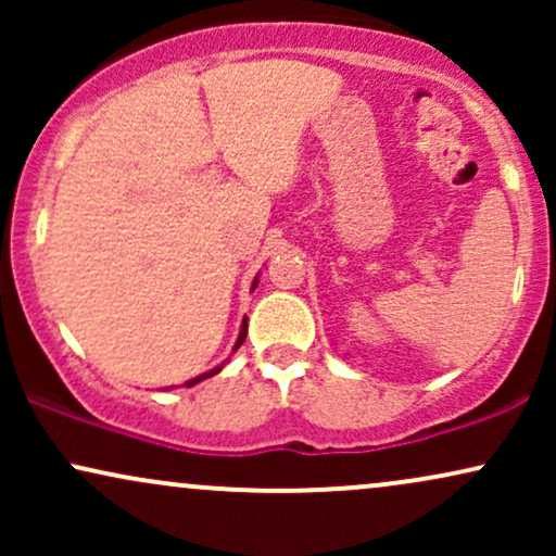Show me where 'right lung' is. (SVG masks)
<instances>
[{"mask_svg":"<svg viewBox=\"0 0 556 556\" xmlns=\"http://www.w3.org/2000/svg\"><path fill=\"white\" fill-rule=\"evenodd\" d=\"M256 282H258V279H256ZM256 282H253V287H256ZM245 334H248V324H242V329H240V337H238V342H235V350H238V348H240V344H242V342H245ZM222 366H225V363H222ZM222 366H216V368H212V371H206V374L195 376V379H190V381H188V387H193V384H198V381L208 379V376L219 374V371H222Z\"/></svg>","mask_w":556,"mask_h":556,"instance_id":"1","label":"right lung"}]
</instances>
